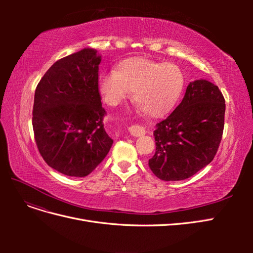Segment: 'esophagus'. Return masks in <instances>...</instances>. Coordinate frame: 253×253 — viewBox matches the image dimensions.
Returning <instances> with one entry per match:
<instances>
[{
  "label": "esophagus",
  "instance_id": "obj_1",
  "mask_svg": "<svg viewBox=\"0 0 253 253\" xmlns=\"http://www.w3.org/2000/svg\"><path fill=\"white\" fill-rule=\"evenodd\" d=\"M128 131L135 137H138V136L144 135L145 133H147V131H145L144 127L139 126V125H132L131 126L128 127Z\"/></svg>",
  "mask_w": 253,
  "mask_h": 253
}]
</instances>
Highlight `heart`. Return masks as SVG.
Returning a JSON list of instances; mask_svg holds the SVG:
<instances>
[{
  "label": "heart",
  "mask_w": 253,
  "mask_h": 253,
  "mask_svg": "<svg viewBox=\"0 0 253 253\" xmlns=\"http://www.w3.org/2000/svg\"><path fill=\"white\" fill-rule=\"evenodd\" d=\"M99 90L105 102L116 105L134 90V101L152 118L169 113L180 98L185 87V75L174 63L147 58H128L116 70L99 77Z\"/></svg>",
  "instance_id": "heart-1"
}]
</instances>
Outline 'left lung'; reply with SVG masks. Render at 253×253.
<instances>
[{"label":"left lung","instance_id":"left-lung-1","mask_svg":"<svg viewBox=\"0 0 253 253\" xmlns=\"http://www.w3.org/2000/svg\"><path fill=\"white\" fill-rule=\"evenodd\" d=\"M225 110V98L216 85L207 80L191 82L177 108L156 125L151 171L162 180L176 181L209 165L223 136Z\"/></svg>","mask_w":253,"mask_h":253}]
</instances>
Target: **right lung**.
<instances>
[{"mask_svg": "<svg viewBox=\"0 0 253 253\" xmlns=\"http://www.w3.org/2000/svg\"><path fill=\"white\" fill-rule=\"evenodd\" d=\"M84 48L53 63L38 83L33 108L35 140L50 168L84 177L108 155L113 139L106 134L99 91L100 57Z\"/></svg>", "mask_w": 253, "mask_h": 253, "instance_id": "obj_1", "label": "right lung"}]
</instances>
